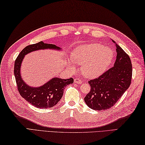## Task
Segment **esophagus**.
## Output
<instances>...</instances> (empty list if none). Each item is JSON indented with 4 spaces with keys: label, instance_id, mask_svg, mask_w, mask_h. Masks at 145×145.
I'll use <instances>...</instances> for the list:
<instances>
[{
    "label": "esophagus",
    "instance_id": "1",
    "mask_svg": "<svg viewBox=\"0 0 145 145\" xmlns=\"http://www.w3.org/2000/svg\"><path fill=\"white\" fill-rule=\"evenodd\" d=\"M74 82H75V83H76V84H81L82 83V81L79 79L77 78V79H74Z\"/></svg>",
    "mask_w": 145,
    "mask_h": 145
}]
</instances>
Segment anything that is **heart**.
Here are the masks:
<instances>
[{
	"label": "heart",
	"mask_w": 145,
	"mask_h": 145,
	"mask_svg": "<svg viewBox=\"0 0 145 145\" xmlns=\"http://www.w3.org/2000/svg\"><path fill=\"white\" fill-rule=\"evenodd\" d=\"M114 57L113 49L100 44H83L76 48L72 61L67 60V64L72 70L76 69L75 64L81 65V71L88 78H94L104 73Z\"/></svg>",
	"instance_id": "1"
}]
</instances>
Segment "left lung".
I'll use <instances>...</instances> for the list:
<instances>
[{
  "mask_svg": "<svg viewBox=\"0 0 145 145\" xmlns=\"http://www.w3.org/2000/svg\"><path fill=\"white\" fill-rule=\"evenodd\" d=\"M112 41L117 52L114 66L98 78L89 81L91 91L84 97L86 104L94 110L111 108L131 84L133 70L130 58L114 40Z\"/></svg>",
  "mask_w": 145,
  "mask_h": 145,
  "instance_id": "obj_1",
  "label": "left lung"
}]
</instances>
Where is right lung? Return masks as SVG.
Masks as SVG:
<instances>
[{
    "label": "right lung",
    "mask_w": 145,
    "mask_h": 145,
    "mask_svg": "<svg viewBox=\"0 0 145 145\" xmlns=\"http://www.w3.org/2000/svg\"><path fill=\"white\" fill-rule=\"evenodd\" d=\"M52 49L61 51L59 47L52 44L44 43L42 41L27 46L20 52L14 64V75L19 92L22 97L32 105L38 108H52L57 104L63 95L67 85L72 84L74 79L71 78L64 79L55 77L39 87L28 85L22 78L20 68L25 56L38 50Z\"/></svg>",
    "instance_id": "1"
}]
</instances>
